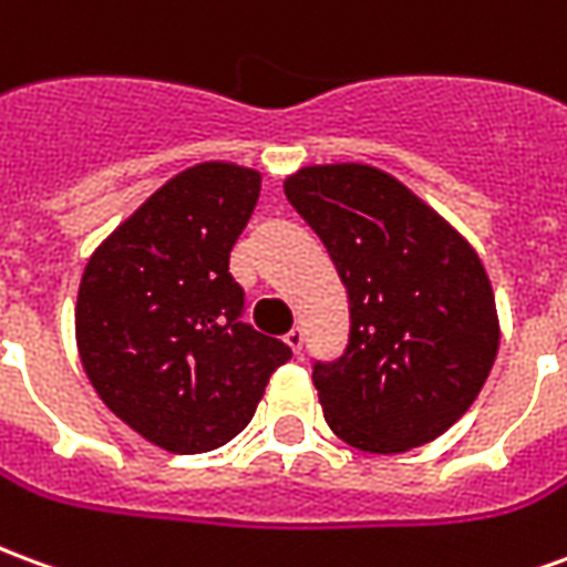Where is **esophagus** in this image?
Returning <instances> with one entry per match:
<instances>
[{
  "instance_id": "1",
  "label": "esophagus",
  "mask_w": 567,
  "mask_h": 567,
  "mask_svg": "<svg viewBox=\"0 0 567 567\" xmlns=\"http://www.w3.org/2000/svg\"><path fill=\"white\" fill-rule=\"evenodd\" d=\"M285 343L291 346V352H295V355H300V352H303V331H300V328L288 331L285 333Z\"/></svg>"
}]
</instances>
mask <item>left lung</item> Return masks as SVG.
Returning a JSON list of instances; mask_svg holds the SVG:
<instances>
[{"label":"left lung","instance_id":"obj_1","mask_svg":"<svg viewBox=\"0 0 567 567\" xmlns=\"http://www.w3.org/2000/svg\"><path fill=\"white\" fill-rule=\"evenodd\" d=\"M349 295V346L312 382L324 422L361 452L425 446L471 410L501 343L476 248L404 182L370 163L285 178Z\"/></svg>","mask_w":567,"mask_h":567}]
</instances>
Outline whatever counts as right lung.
Listing matches in <instances>:
<instances>
[{
  "mask_svg": "<svg viewBox=\"0 0 567 567\" xmlns=\"http://www.w3.org/2000/svg\"><path fill=\"white\" fill-rule=\"evenodd\" d=\"M260 173L187 166L96 246L75 303L81 368L112 413L175 455L209 452L251 422L291 349L239 321L230 248Z\"/></svg>",
  "mask_w": 567,
  "mask_h": 567,
  "instance_id": "obj_1",
  "label": "right lung"
}]
</instances>
